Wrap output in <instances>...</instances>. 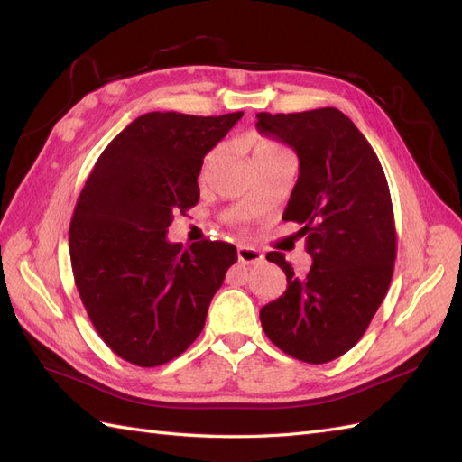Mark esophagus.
Segmentation results:
<instances>
[{
    "label": "esophagus",
    "mask_w": 462,
    "mask_h": 462,
    "mask_svg": "<svg viewBox=\"0 0 462 462\" xmlns=\"http://www.w3.org/2000/svg\"><path fill=\"white\" fill-rule=\"evenodd\" d=\"M236 256H239V262L243 263H258L262 262V253L253 246H239L236 248Z\"/></svg>",
    "instance_id": "1"
}]
</instances>
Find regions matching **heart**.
Instances as JSON below:
<instances>
[{"instance_id": "b5f03b06", "label": "heart", "mask_w": 462, "mask_h": 462, "mask_svg": "<svg viewBox=\"0 0 462 462\" xmlns=\"http://www.w3.org/2000/svg\"><path fill=\"white\" fill-rule=\"evenodd\" d=\"M282 153H289V150L283 148L277 141H273V138H268V136H254L253 138V158H254V162H260V160H265V158H273V156H282ZM214 158H216V152H212L206 158L202 173H206V170L209 167V163L214 162Z\"/></svg>"}]
</instances>
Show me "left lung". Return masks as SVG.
<instances>
[{"instance_id":"1","label":"left lung","mask_w":462,"mask_h":462,"mask_svg":"<svg viewBox=\"0 0 462 462\" xmlns=\"http://www.w3.org/2000/svg\"><path fill=\"white\" fill-rule=\"evenodd\" d=\"M262 134L299 156V179L283 219L297 221L312 268L297 277L270 253L287 291L260 310L270 341L309 365L339 358L360 341L393 275L397 233L387 179L356 125L335 107L256 116Z\"/></svg>"}]
</instances>
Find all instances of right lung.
Listing matches in <instances>:
<instances>
[{"instance_id":"obj_1","label":"right lung","mask_w":462,"mask_h":462,"mask_svg":"<svg viewBox=\"0 0 462 462\" xmlns=\"http://www.w3.org/2000/svg\"><path fill=\"white\" fill-rule=\"evenodd\" d=\"M243 111L219 117L152 111L107 144L69 227L75 283L92 326L131 365L153 368L199 337L236 248L167 241L175 214L200 199L199 175Z\"/></svg>"}]
</instances>
